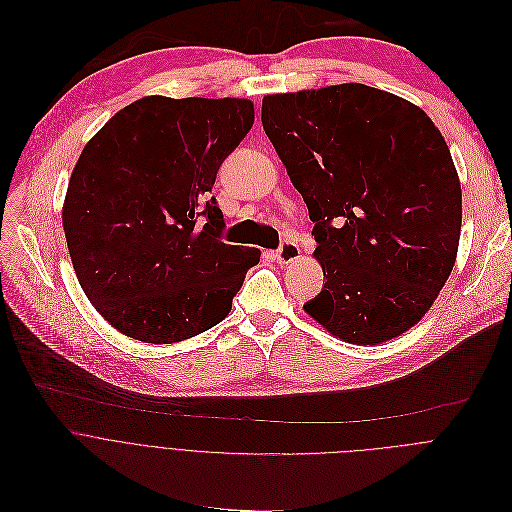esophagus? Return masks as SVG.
I'll use <instances>...</instances> for the list:
<instances>
[{"label": "esophagus", "mask_w": 512, "mask_h": 512, "mask_svg": "<svg viewBox=\"0 0 512 512\" xmlns=\"http://www.w3.org/2000/svg\"><path fill=\"white\" fill-rule=\"evenodd\" d=\"M298 256H300V248L294 240H284L276 250V260L280 264H290V262L298 260Z\"/></svg>", "instance_id": "esophagus-1"}]
</instances>
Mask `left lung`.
Masks as SVG:
<instances>
[{"instance_id":"1","label":"left lung","mask_w":512,"mask_h":512,"mask_svg":"<svg viewBox=\"0 0 512 512\" xmlns=\"http://www.w3.org/2000/svg\"><path fill=\"white\" fill-rule=\"evenodd\" d=\"M262 127L315 224L321 292L304 311L357 345L412 329L446 284L462 191L432 119L349 82L268 94Z\"/></svg>"}]
</instances>
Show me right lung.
Masks as SVG:
<instances>
[{"instance_id": "right-lung-1", "label": "right lung", "mask_w": 512, "mask_h": 512, "mask_svg": "<svg viewBox=\"0 0 512 512\" xmlns=\"http://www.w3.org/2000/svg\"><path fill=\"white\" fill-rule=\"evenodd\" d=\"M254 125L246 98L145 96L82 149L62 224L78 282L123 335L169 345L232 309L260 250L222 240L212 193Z\"/></svg>"}]
</instances>
